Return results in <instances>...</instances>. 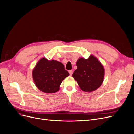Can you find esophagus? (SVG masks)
Instances as JSON below:
<instances>
[{"label": "esophagus", "mask_w": 134, "mask_h": 134, "mask_svg": "<svg viewBox=\"0 0 134 134\" xmlns=\"http://www.w3.org/2000/svg\"><path fill=\"white\" fill-rule=\"evenodd\" d=\"M68 72H69V75H71V76H72V74H73V71H72V70H71V71H69Z\"/></svg>", "instance_id": "1"}]
</instances>
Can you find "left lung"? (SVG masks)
Returning <instances> with one entry per match:
<instances>
[{
    "mask_svg": "<svg viewBox=\"0 0 134 134\" xmlns=\"http://www.w3.org/2000/svg\"><path fill=\"white\" fill-rule=\"evenodd\" d=\"M77 69L73 77L80 88L85 92H92L99 88L103 82L104 69L100 62L94 56L88 59L80 58L76 62Z\"/></svg>",
    "mask_w": 134,
    "mask_h": 134,
    "instance_id": "left-lung-1",
    "label": "left lung"
}]
</instances>
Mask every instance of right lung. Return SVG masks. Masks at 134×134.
<instances>
[{
  "mask_svg": "<svg viewBox=\"0 0 134 134\" xmlns=\"http://www.w3.org/2000/svg\"><path fill=\"white\" fill-rule=\"evenodd\" d=\"M69 74L60 62L41 59L32 72L35 85L42 92L53 93L59 90L62 81Z\"/></svg>",
  "mask_w": 134,
  "mask_h": 134,
  "instance_id": "add662e5",
  "label": "right lung"
}]
</instances>
